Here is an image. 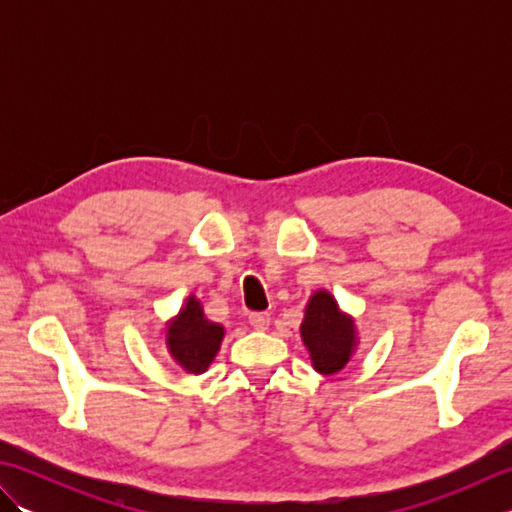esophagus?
<instances>
[{"mask_svg": "<svg viewBox=\"0 0 512 512\" xmlns=\"http://www.w3.org/2000/svg\"><path fill=\"white\" fill-rule=\"evenodd\" d=\"M248 321L255 330H266L268 323H270V314L268 312H250Z\"/></svg>", "mask_w": 512, "mask_h": 512, "instance_id": "1", "label": "esophagus"}]
</instances>
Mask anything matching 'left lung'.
<instances>
[{
	"label": "left lung",
	"mask_w": 512,
	"mask_h": 512,
	"mask_svg": "<svg viewBox=\"0 0 512 512\" xmlns=\"http://www.w3.org/2000/svg\"><path fill=\"white\" fill-rule=\"evenodd\" d=\"M301 339L308 347L314 369L325 376L336 374L350 361L356 347L354 321L339 310L330 292L319 290L308 301Z\"/></svg>",
	"instance_id": "left-lung-1"
}]
</instances>
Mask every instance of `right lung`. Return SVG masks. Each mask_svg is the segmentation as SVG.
<instances>
[{"label": "right lung", "instance_id": "right-lung-1", "mask_svg": "<svg viewBox=\"0 0 512 512\" xmlns=\"http://www.w3.org/2000/svg\"><path fill=\"white\" fill-rule=\"evenodd\" d=\"M224 328L204 319L200 301L189 297L180 314L167 325V347L182 369L189 374H202L211 365L220 343Z\"/></svg>", "mask_w": 512, "mask_h": 512}]
</instances>
